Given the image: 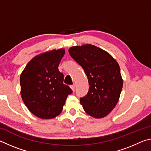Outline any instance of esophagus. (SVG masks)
Here are the masks:
<instances>
[{
	"label": "esophagus",
	"instance_id": "esophagus-1",
	"mask_svg": "<svg viewBox=\"0 0 151 151\" xmlns=\"http://www.w3.org/2000/svg\"><path fill=\"white\" fill-rule=\"evenodd\" d=\"M70 88H71V89H72L73 91H75V85H71L70 86Z\"/></svg>",
	"mask_w": 151,
	"mask_h": 151
}]
</instances>
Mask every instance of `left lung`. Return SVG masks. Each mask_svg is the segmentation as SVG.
Listing matches in <instances>:
<instances>
[{
  "mask_svg": "<svg viewBox=\"0 0 151 151\" xmlns=\"http://www.w3.org/2000/svg\"><path fill=\"white\" fill-rule=\"evenodd\" d=\"M68 52L83 67L90 85L87 94L80 99L84 111L96 119L107 116L118 103L123 86L118 63L91 44L70 47Z\"/></svg>",
  "mask_w": 151,
  "mask_h": 151,
  "instance_id": "left-lung-1",
  "label": "left lung"
}]
</instances>
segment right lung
I'll return each mask as SVG.
<instances>
[{
	"mask_svg": "<svg viewBox=\"0 0 151 151\" xmlns=\"http://www.w3.org/2000/svg\"><path fill=\"white\" fill-rule=\"evenodd\" d=\"M65 48L52 49L35 56L20 76V95L28 109L36 116L51 119L62 112L66 99L73 93L64 85L58 66Z\"/></svg>",
	"mask_w": 151,
	"mask_h": 151,
	"instance_id": "1",
	"label": "right lung"
}]
</instances>
